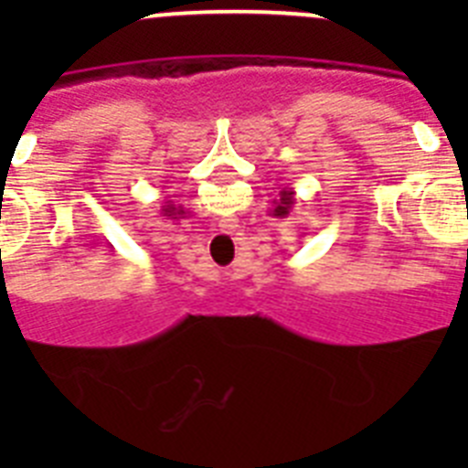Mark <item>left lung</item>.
Here are the masks:
<instances>
[{"instance_id": "left-lung-1", "label": "left lung", "mask_w": 468, "mask_h": 468, "mask_svg": "<svg viewBox=\"0 0 468 468\" xmlns=\"http://www.w3.org/2000/svg\"><path fill=\"white\" fill-rule=\"evenodd\" d=\"M271 204H274V208L270 210L271 218H281V220H283V218H288V215H291V210H292V206H295V189L281 187L279 189V198H274Z\"/></svg>"}]
</instances>
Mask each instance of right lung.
<instances>
[{"label": "right lung", "instance_id": "right-lung-1", "mask_svg": "<svg viewBox=\"0 0 468 468\" xmlns=\"http://www.w3.org/2000/svg\"><path fill=\"white\" fill-rule=\"evenodd\" d=\"M161 210H164V215H166V218H171V220H177V218H185V210L180 208V206L173 204V201H166V204L161 206Z\"/></svg>", "mask_w": 468, "mask_h": 468}]
</instances>
